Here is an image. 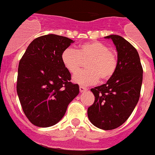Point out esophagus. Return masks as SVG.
Listing matches in <instances>:
<instances>
[{"instance_id":"obj_1","label":"esophagus","mask_w":155,"mask_h":155,"mask_svg":"<svg viewBox=\"0 0 155 155\" xmlns=\"http://www.w3.org/2000/svg\"><path fill=\"white\" fill-rule=\"evenodd\" d=\"M79 89H80V92L81 93H84V92H85L86 91H87V88H86V87H82V86H80V87H79Z\"/></svg>"}]
</instances>
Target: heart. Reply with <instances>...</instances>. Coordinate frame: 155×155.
I'll return each instance as SVG.
<instances>
[{"mask_svg":"<svg viewBox=\"0 0 155 155\" xmlns=\"http://www.w3.org/2000/svg\"><path fill=\"white\" fill-rule=\"evenodd\" d=\"M85 71L74 75L73 81L81 86H89L99 80L106 81L114 75L118 61L116 55L102 42L93 41L81 44L78 50L67 48L61 54L64 68L70 73L74 74L81 66L82 61H87Z\"/></svg>","mask_w":155,"mask_h":155,"instance_id":"heart-1","label":"heart"}]
</instances>
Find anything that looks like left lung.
Instances as JSON below:
<instances>
[{
	"label": "left lung",
	"instance_id": "1",
	"mask_svg": "<svg viewBox=\"0 0 155 155\" xmlns=\"http://www.w3.org/2000/svg\"><path fill=\"white\" fill-rule=\"evenodd\" d=\"M117 51V68L105 84L91 88L94 102L87 109V116L94 126L113 130L127 121L136 107L143 81V68L139 54L120 35H110Z\"/></svg>",
	"mask_w": 155,
	"mask_h": 155
}]
</instances>
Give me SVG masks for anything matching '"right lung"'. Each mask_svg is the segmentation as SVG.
I'll return each instance as SVG.
<instances>
[{
    "instance_id": "right-lung-1",
    "label": "right lung",
    "mask_w": 155,
    "mask_h": 155,
    "mask_svg": "<svg viewBox=\"0 0 155 155\" xmlns=\"http://www.w3.org/2000/svg\"><path fill=\"white\" fill-rule=\"evenodd\" d=\"M74 42L68 37L49 34L28 45L18 64L17 93L23 112L33 125H55L65 114L70 102L79 94L61 54Z\"/></svg>"
}]
</instances>
